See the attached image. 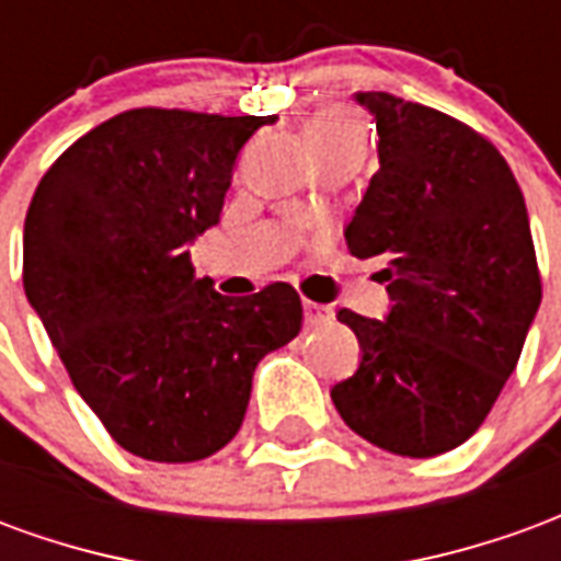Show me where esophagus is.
I'll return each instance as SVG.
<instances>
[{"label": "esophagus", "mask_w": 561, "mask_h": 561, "mask_svg": "<svg viewBox=\"0 0 561 561\" xmlns=\"http://www.w3.org/2000/svg\"><path fill=\"white\" fill-rule=\"evenodd\" d=\"M330 318H333V312H330L328 306L309 304V300H306V304H304L306 328H321V324H330Z\"/></svg>", "instance_id": "esophagus-1"}]
</instances>
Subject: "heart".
I'll return each mask as SVG.
<instances>
[{
  "label": "heart",
  "instance_id": "heart-1",
  "mask_svg": "<svg viewBox=\"0 0 561 561\" xmlns=\"http://www.w3.org/2000/svg\"><path fill=\"white\" fill-rule=\"evenodd\" d=\"M309 144L316 152H328L345 144H366V128L348 111H328L309 123Z\"/></svg>",
  "mask_w": 561,
  "mask_h": 561
}]
</instances>
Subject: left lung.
<instances>
[{
  "label": "left lung",
  "instance_id": "8db88e82",
  "mask_svg": "<svg viewBox=\"0 0 561 561\" xmlns=\"http://www.w3.org/2000/svg\"><path fill=\"white\" fill-rule=\"evenodd\" d=\"M354 99L376 116L381 168L345 240L354 257L388 255L390 312L340 309L364 354L330 400L376 447L438 457L490 414L541 306L529 213L474 128L390 92Z\"/></svg>",
  "mask_w": 561,
  "mask_h": 561
}]
</instances>
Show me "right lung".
Listing matches in <instances>:
<instances>
[{"mask_svg":"<svg viewBox=\"0 0 561 561\" xmlns=\"http://www.w3.org/2000/svg\"><path fill=\"white\" fill-rule=\"evenodd\" d=\"M270 123L126 111L75 140L32 195L26 297L71 385L135 457H213L243 423L261 357L300 333L288 282L225 297L185 249L219 221L240 149Z\"/></svg>","mask_w":561,"mask_h":561,"instance_id":"right-lung-1","label":"right lung"}]
</instances>
